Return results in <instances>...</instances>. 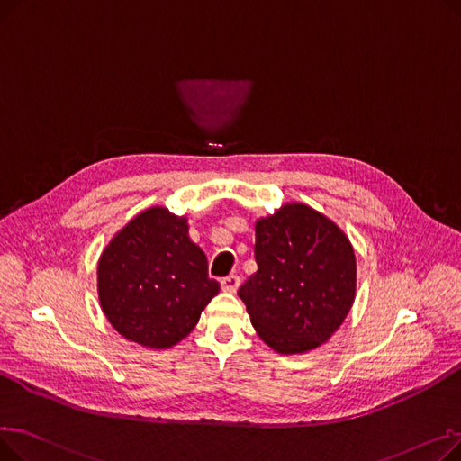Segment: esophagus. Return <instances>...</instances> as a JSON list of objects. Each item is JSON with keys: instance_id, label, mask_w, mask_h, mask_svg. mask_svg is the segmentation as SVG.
<instances>
[{"instance_id": "obj_1", "label": "esophagus", "mask_w": 461, "mask_h": 461, "mask_svg": "<svg viewBox=\"0 0 461 461\" xmlns=\"http://www.w3.org/2000/svg\"><path fill=\"white\" fill-rule=\"evenodd\" d=\"M221 285H222L224 292H228V294H235V292H237V287L240 285V278H239V276H235V275H230V276H226V278H222V280H221Z\"/></svg>"}]
</instances>
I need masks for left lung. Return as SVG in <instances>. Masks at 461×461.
<instances>
[{
	"label": "left lung",
	"instance_id": "1",
	"mask_svg": "<svg viewBox=\"0 0 461 461\" xmlns=\"http://www.w3.org/2000/svg\"><path fill=\"white\" fill-rule=\"evenodd\" d=\"M258 271L239 287L252 327L280 355L306 353L340 329L357 292L348 235L323 212L285 203L256 221Z\"/></svg>",
	"mask_w": 461,
	"mask_h": 461
}]
</instances>
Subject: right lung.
Listing matches in <instances>:
<instances>
[{
  "label": "right lung",
  "instance_id": "obj_1",
  "mask_svg": "<svg viewBox=\"0 0 461 461\" xmlns=\"http://www.w3.org/2000/svg\"><path fill=\"white\" fill-rule=\"evenodd\" d=\"M96 292L112 327L131 342L167 349L196 327L221 285L188 237V218L151 207L121 228L99 258Z\"/></svg>",
  "mask_w": 461,
  "mask_h": 461
}]
</instances>
